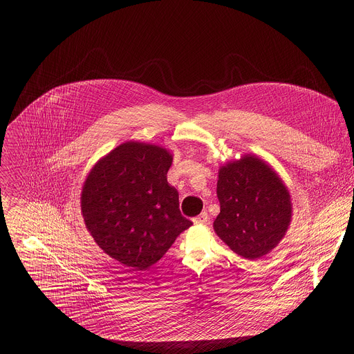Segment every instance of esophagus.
Instances as JSON below:
<instances>
[{
    "label": "esophagus",
    "mask_w": 354,
    "mask_h": 354,
    "mask_svg": "<svg viewBox=\"0 0 354 354\" xmlns=\"http://www.w3.org/2000/svg\"><path fill=\"white\" fill-rule=\"evenodd\" d=\"M207 221H209V216H207L206 212L200 213L197 217L193 218V223H194V224H207Z\"/></svg>",
    "instance_id": "1"
}]
</instances>
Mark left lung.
<instances>
[{"mask_svg": "<svg viewBox=\"0 0 354 354\" xmlns=\"http://www.w3.org/2000/svg\"><path fill=\"white\" fill-rule=\"evenodd\" d=\"M220 214L214 231L236 255L255 261L284 238L292 217L291 196L279 174L262 158L245 154L218 169Z\"/></svg>", "mask_w": 354, "mask_h": 354, "instance_id": "8db88e82", "label": "left lung"}]
</instances>
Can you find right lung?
Wrapping results in <instances>:
<instances>
[{
	"label": "right lung",
	"instance_id": "obj_1",
	"mask_svg": "<svg viewBox=\"0 0 354 354\" xmlns=\"http://www.w3.org/2000/svg\"><path fill=\"white\" fill-rule=\"evenodd\" d=\"M169 149L126 141L100 158L81 192V213L105 254L133 270L157 263L192 225L179 210L178 190L167 180Z\"/></svg>",
	"mask_w": 354,
	"mask_h": 354
}]
</instances>
